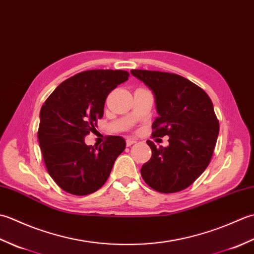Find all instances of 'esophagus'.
Here are the masks:
<instances>
[{"label": "esophagus", "instance_id": "obj_1", "mask_svg": "<svg viewBox=\"0 0 254 254\" xmlns=\"http://www.w3.org/2000/svg\"><path fill=\"white\" fill-rule=\"evenodd\" d=\"M126 142H127V146H131V145H133L134 143L136 142V138H134V137H127Z\"/></svg>", "mask_w": 254, "mask_h": 254}]
</instances>
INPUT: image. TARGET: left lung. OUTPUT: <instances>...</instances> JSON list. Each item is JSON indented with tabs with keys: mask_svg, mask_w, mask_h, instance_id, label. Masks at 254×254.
<instances>
[{
	"mask_svg": "<svg viewBox=\"0 0 254 254\" xmlns=\"http://www.w3.org/2000/svg\"><path fill=\"white\" fill-rule=\"evenodd\" d=\"M131 74L152 90L158 118L153 137L169 136L167 147L152 149L141 168L144 181L161 193H175L191 186L206 169L216 145L219 123L208 95L177 74L132 69Z\"/></svg>",
	"mask_w": 254,
	"mask_h": 254,
	"instance_id": "obj_1",
	"label": "left lung"
}]
</instances>
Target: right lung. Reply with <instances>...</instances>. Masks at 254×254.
Instances as JSON below:
<instances>
[{"label": "right lung", "instance_id": "obj_1", "mask_svg": "<svg viewBox=\"0 0 254 254\" xmlns=\"http://www.w3.org/2000/svg\"><path fill=\"white\" fill-rule=\"evenodd\" d=\"M127 79L128 73L120 69L85 71L64 80L42 105L38 139L48 172L64 191L87 195L109 178L126 141L109 136L93 146L85 136L104 116L107 96Z\"/></svg>", "mask_w": 254, "mask_h": 254}]
</instances>
